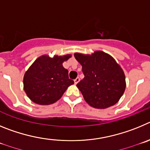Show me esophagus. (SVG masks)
Segmentation results:
<instances>
[{
    "label": "esophagus",
    "instance_id": "34e87169",
    "mask_svg": "<svg viewBox=\"0 0 150 150\" xmlns=\"http://www.w3.org/2000/svg\"><path fill=\"white\" fill-rule=\"evenodd\" d=\"M74 81H75V84H77V83H78V82L80 81V78H78H78H75V80H74Z\"/></svg>",
    "mask_w": 150,
    "mask_h": 150
}]
</instances>
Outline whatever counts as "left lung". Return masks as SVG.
Wrapping results in <instances>:
<instances>
[{
    "instance_id": "8db88e82",
    "label": "left lung",
    "mask_w": 150,
    "mask_h": 150,
    "mask_svg": "<svg viewBox=\"0 0 150 150\" xmlns=\"http://www.w3.org/2000/svg\"><path fill=\"white\" fill-rule=\"evenodd\" d=\"M84 78L77 83L84 100L91 107L105 109L119 102L125 90L123 70L113 57L102 51L91 54L75 53Z\"/></svg>"
}]
</instances>
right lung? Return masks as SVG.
Wrapping results in <instances>:
<instances>
[{
	"instance_id": "add662e5",
	"label": "right lung",
	"mask_w": 150,
	"mask_h": 150,
	"mask_svg": "<svg viewBox=\"0 0 150 150\" xmlns=\"http://www.w3.org/2000/svg\"><path fill=\"white\" fill-rule=\"evenodd\" d=\"M72 57L42 55L25 72L23 79L24 90L34 103L48 105L58 101L74 81L69 78L68 70L63 63Z\"/></svg>"
}]
</instances>
